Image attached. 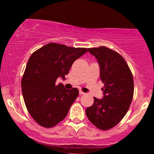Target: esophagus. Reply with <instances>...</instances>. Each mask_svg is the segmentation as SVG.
Segmentation results:
<instances>
[{"label": "esophagus", "mask_w": 154, "mask_h": 154, "mask_svg": "<svg viewBox=\"0 0 154 154\" xmlns=\"http://www.w3.org/2000/svg\"><path fill=\"white\" fill-rule=\"evenodd\" d=\"M79 95H84V94H85V93H84V92H82V91H79Z\"/></svg>", "instance_id": "1"}]
</instances>
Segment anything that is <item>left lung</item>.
Here are the masks:
<instances>
[{
	"instance_id": "obj_1",
	"label": "left lung",
	"mask_w": 154,
	"mask_h": 154,
	"mask_svg": "<svg viewBox=\"0 0 154 154\" xmlns=\"http://www.w3.org/2000/svg\"><path fill=\"white\" fill-rule=\"evenodd\" d=\"M88 50L98 61L104 88L102 99L94 97V103L85 113L96 128L107 130L116 126L128 112L133 98V77L118 53L103 46Z\"/></svg>"
}]
</instances>
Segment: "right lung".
I'll return each mask as SVG.
<instances>
[{"label":"right lung","instance_id":"add662e5","mask_svg":"<svg viewBox=\"0 0 154 154\" xmlns=\"http://www.w3.org/2000/svg\"><path fill=\"white\" fill-rule=\"evenodd\" d=\"M87 52L85 48L51 43L31 55L22 79V95L29 114L40 125L52 128L66 116L79 91L67 90L56 81L65 79L74 61Z\"/></svg>","mask_w":154,"mask_h":154}]
</instances>
